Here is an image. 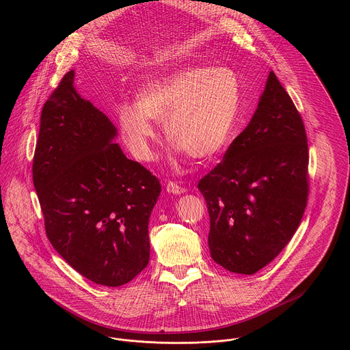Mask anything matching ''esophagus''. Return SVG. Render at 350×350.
<instances>
[{
	"label": "esophagus",
	"mask_w": 350,
	"mask_h": 350,
	"mask_svg": "<svg viewBox=\"0 0 350 350\" xmlns=\"http://www.w3.org/2000/svg\"><path fill=\"white\" fill-rule=\"evenodd\" d=\"M166 191L170 192V193H174V195H180V193H184V192H185V188L181 187V185H178V184L174 183V181H169V183L166 184Z\"/></svg>",
	"instance_id": "obj_1"
}]
</instances>
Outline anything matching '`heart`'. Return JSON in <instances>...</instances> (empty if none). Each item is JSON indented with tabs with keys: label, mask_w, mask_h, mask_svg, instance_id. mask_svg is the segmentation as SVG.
Segmentation results:
<instances>
[{
	"label": "heart",
	"mask_w": 350,
	"mask_h": 350,
	"mask_svg": "<svg viewBox=\"0 0 350 350\" xmlns=\"http://www.w3.org/2000/svg\"><path fill=\"white\" fill-rule=\"evenodd\" d=\"M241 85L227 68H188L146 81L135 94V105L118 111L122 134L141 159L154 158L163 123L167 139L189 158L208 161L224 148L237 120Z\"/></svg>",
	"instance_id": "obj_1"
}]
</instances>
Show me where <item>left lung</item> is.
<instances>
[{"instance_id": "obj_1", "label": "left lung", "mask_w": 350, "mask_h": 350, "mask_svg": "<svg viewBox=\"0 0 350 350\" xmlns=\"http://www.w3.org/2000/svg\"><path fill=\"white\" fill-rule=\"evenodd\" d=\"M304 120L270 72L258 108L204 178L212 259L228 271L255 274L269 265L301 224L309 193Z\"/></svg>"}]
</instances>
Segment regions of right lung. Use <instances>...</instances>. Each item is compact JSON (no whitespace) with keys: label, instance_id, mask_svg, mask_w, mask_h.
Segmentation results:
<instances>
[{"label":"right lung","instance_id":"1","mask_svg":"<svg viewBox=\"0 0 350 350\" xmlns=\"http://www.w3.org/2000/svg\"><path fill=\"white\" fill-rule=\"evenodd\" d=\"M68 72L44 104L33 183L55 251L90 281L120 286L149 262V216L161 183L127 159L113 123Z\"/></svg>","mask_w":350,"mask_h":350}]
</instances>
